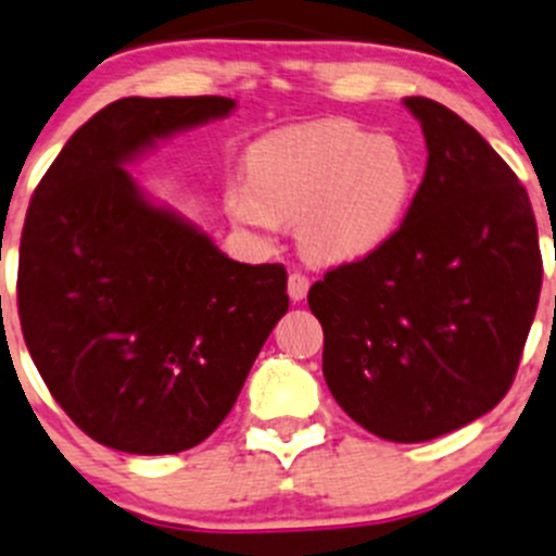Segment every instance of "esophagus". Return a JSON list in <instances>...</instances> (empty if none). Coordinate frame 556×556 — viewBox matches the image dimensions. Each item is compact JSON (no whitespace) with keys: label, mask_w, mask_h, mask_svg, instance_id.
Returning <instances> with one entry per match:
<instances>
[{"label":"esophagus","mask_w":556,"mask_h":556,"mask_svg":"<svg viewBox=\"0 0 556 556\" xmlns=\"http://www.w3.org/2000/svg\"><path fill=\"white\" fill-rule=\"evenodd\" d=\"M308 277L303 271H290V277H288V295L293 298V301H303V298H306V293H308Z\"/></svg>","instance_id":"esophagus-1"}]
</instances>
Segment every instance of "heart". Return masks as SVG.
I'll list each match as a JSON object with an SVG mask.
<instances>
[{
  "label": "heart",
  "instance_id": "obj_1",
  "mask_svg": "<svg viewBox=\"0 0 556 556\" xmlns=\"http://www.w3.org/2000/svg\"><path fill=\"white\" fill-rule=\"evenodd\" d=\"M418 173L400 140L352 119H319L258 140L248 180L231 186L233 224L258 233L301 224L308 255L349 263L381 250L405 220Z\"/></svg>",
  "mask_w": 556,
  "mask_h": 556
}]
</instances>
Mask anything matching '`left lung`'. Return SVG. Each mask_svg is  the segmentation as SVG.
I'll return each mask as SVG.
<instances>
[{
	"label": "left lung",
	"instance_id": "8db88e82",
	"mask_svg": "<svg viewBox=\"0 0 556 556\" xmlns=\"http://www.w3.org/2000/svg\"><path fill=\"white\" fill-rule=\"evenodd\" d=\"M429 162L400 231L308 290L330 394L362 429L426 442L506 396L539 308V226L517 175L469 122L405 98Z\"/></svg>",
	"mask_w": 556,
	"mask_h": 556
}]
</instances>
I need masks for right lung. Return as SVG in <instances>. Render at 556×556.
Listing matches in <instances>:
<instances>
[{"label":"right lung","instance_id":"obj_1","mask_svg":"<svg viewBox=\"0 0 556 556\" xmlns=\"http://www.w3.org/2000/svg\"><path fill=\"white\" fill-rule=\"evenodd\" d=\"M231 98H122L68 138L28 204L17 314L52 400L101 445L180 453L207 440L288 312L282 263L231 261L146 202L125 162Z\"/></svg>","mask_w":556,"mask_h":556}]
</instances>
